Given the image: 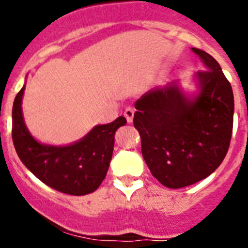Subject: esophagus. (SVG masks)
<instances>
[{
	"instance_id": "esophagus-1",
	"label": "esophagus",
	"mask_w": 248,
	"mask_h": 248,
	"mask_svg": "<svg viewBox=\"0 0 248 248\" xmlns=\"http://www.w3.org/2000/svg\"><path fill=\"white\" fill-rule=\"evenodd\" d=\"M124 117H126L127 122L128 124H131L132 121H133V117H134V109L132 108V107H128V108H126L124 110Z\"/></svg>"
}]
</instances>
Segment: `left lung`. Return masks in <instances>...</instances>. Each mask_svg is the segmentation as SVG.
Wrapping results in <instances>:
<instances>
[{"label":"left lung","mask_w":248,"mask_h":248,"mask_svg":"<svg viewBox=\"0 0 248 248\" xmlns=\"http://www.w3.org/2000/svg\"><path fill=\"white\" fill-rule=\"evenodd\" d=\"M204 71L145 92L136 102L133 124L150 171L163 186L181 188L212 174L231 144L234 96L218 62L192 47Z\"/></svg>","instance_id":"8db88e82"}]
</instances>
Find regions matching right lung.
Instances as JSON below:
<instances>
[{
	"label": "right lung",
	"mask_w": 248,
	"mask_h": 248,
	"mask_svg": "<svg viewBox=\"0 0 248 248\" xmlns=\"http://www.w3.org/2000/svg\"><path fill=\"white\" fill-rule=\"evenodd\" d=\"M25 85L26 81L14 99L12 111V137L19 158L34 176L56 191L72 196L94 192L109 169L115 132L126 124V119L120 116L110 124H97L72 144H43L25 124L21 107Z\"/></svg>",
	"instance_id": "obj_1"
}]
</instances>
